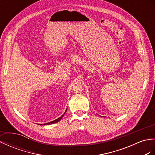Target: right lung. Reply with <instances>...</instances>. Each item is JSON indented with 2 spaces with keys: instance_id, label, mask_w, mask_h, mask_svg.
<instances>
[{
  "instance_id": "1",
  "label": "right lung",
  "mask_w": 155,
  "mask_h": 155,
  "mask_svg": "<svg viewBox=\"0 0 155 155\" xmlns=\"http://www.w3.org/2000/svg\"><path fill=\"white\" fill-rule=\"evenodd\" d=\"M67 111V109H66V111L64 112V114L61 115V117H60L59 118H58L57 119H56V120H54V121H50V122H49V123H44V124H39L40 125H51V124H54V123H58V122H59L60 120L61 119V118L63 117H64V114L65 113H66V112Z\"/></svg>"
}]
</instances>
